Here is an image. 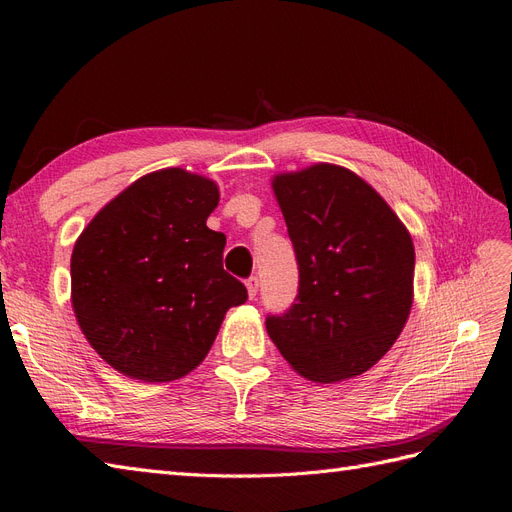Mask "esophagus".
I'll return each mask as SVG.
<instances>
[{"instance_id": "esophagus-1", "label": "esophagus", "mask_w": 512, "mask_h": 512, "mask_svg": "<svg viewBox=\"0 0 512 512\" xmlns=\"http://www.w3.org/2000/svg\"><path fill=\"white\" fill-rule=\"evenodd\" d=\"M245 288H247V294H250V299H254L258 294V277H250V280H245Z\"/></svg>"}]
</instances>
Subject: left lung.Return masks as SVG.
Segmentation results:
<instances>
[{"label":"left lung","mask_w":512,"mask_h":512,"mask_svg":"<svg viewBox=\"0 0 512 512\" xmlns=\"http://www.w3.org/2000/svg\"><path fill=\"white\" fill-rule=\"evenodd\" d=\"M299 265V294L267 333L307 380L361 376L410 316L414 245L386 200L352 170L314 164L273 177Z\"/></svg>","instance_id":"obj_1"}]
</instances>
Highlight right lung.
I'll use <instances>...</instances> for the list:
<instances>
[{
    "label": "right lung",
    "instance_id": "obj_1",
    "mask_svg": "<svg viewBox=\"0 0 512 512\" xmlns=\"http://www.w3.org/2000/svg\"><path fill=\"white\" fill-rule=\"evenodd\" d=\"M215 181L164 168L134 181L76 239L74 316L87 342L119 374L170 382L211 350L245 286L222 267L226 237L207 228Z\"/></svg>",
    "mask_w": 512,
    "mask_h": 512
}]
</instances>
